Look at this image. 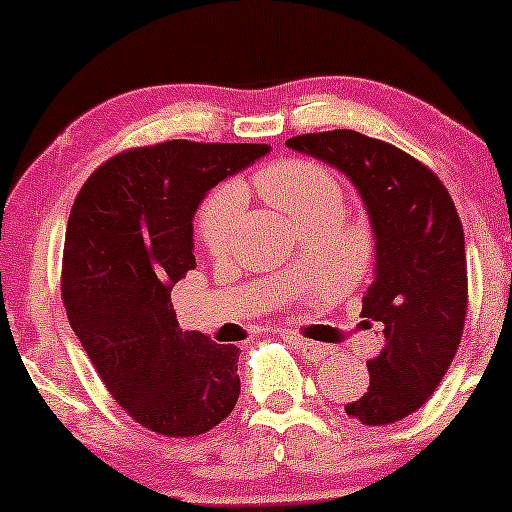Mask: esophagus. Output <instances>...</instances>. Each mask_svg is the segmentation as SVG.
Listing matches in <instances>:
<instances>
[{"label":"esophagus","instance_id":"esophagus-1","mask_svg":"<svg viewBox=\"0 0 512 512\" xmlns=\"http://www.w3.org/2000/svg\"><path fill=\"white\" fill-rule=\"evenodd\" d=\"M289 342H292L294 344V347H297L299 349V352H302L304 356H307V359L309 361H317V364H319V361H324V359H327V356L329 354H332V352H329V349L327 347H324V344H317V342H309V339H302V337H294V334H289Z\"/></svg>","mask_w":512,"mask_h":512}]
</instances>
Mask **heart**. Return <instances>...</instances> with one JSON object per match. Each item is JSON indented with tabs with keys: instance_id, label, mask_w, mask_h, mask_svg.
Wrapping results in <instances>:
<instances>
[{
	"instance_id": "b5f03b06",
	"label": "heart",
	"mask_w": 512,
	"mask_h": 512,
	"mask_svg": "<svg viewBox=\"0 0 512 512\" xmlns=\"http://www.w3.org/2000/svg\"><path fill=\"white\" fill-rule=\"evenodd\" d=\"M252 185L267 203L302 225L342 213V185L337 175L319 160H277L257 170ZM242 205H245V195L237 183L220 185L200 205L198 218H195V235L210 255H223L230 247Z\"/></svg>"
}]
</instances>
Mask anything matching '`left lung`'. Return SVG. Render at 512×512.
<instances>
[{
	"label": "left lung",
	"instance_id": "obj_1",
	"mask_svg": "<svg viewBox=\"0 0 512 512\" xmlns=\"http://www.w3.org/2000/svg\"><path fill=\"white\" fill-rule=\"evenodd\" d=\"M287 146L332 163L359 188L376 237V280L361 317L384 337L369 389L344 406L364 426L421 409L446 376L468 312L466 240L451 193L428 165L364 133H302Z\"/></svg>",
	"mask_w": 512,
	"mask_h": 512
}]
</instances>
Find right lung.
Returning a JSON list of instances; mask_svg holds the SVG:
<instances>
[{"label": "right lung", "mask_w": 512, "mask_h": 512, "mask_svg": "<svg viewBox=\"0 0 512 512\" xmlns=\"http://www.w3.org/2000/svg\"><path fill=\"white\" fill-rule=\"evenodd\" d=\"M267 143L163 141L101 163L66 225L61 299L96 374L148 431L190 438L240 396V349L183 334L170 289L195 267L193 215L213 185Z\"/></svg>", "instance_id": "right-lung-1"}]
</instances>
